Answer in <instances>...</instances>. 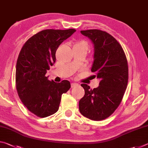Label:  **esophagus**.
Here are the masks:
<instances>
[{"mask_svg":"<svg viewBox=\"0 0 148 148\" xmlns=\"http://www.w3.org/2000/svg\"><path fill=\"white\" fill-rule=\"evenodd\" d=\"M77 84H76V83H72L71 84V87L72 88H73V87H76V86H77Z\"/></svg>","mask_w":148,"mask_h":148,"instance_id":"obj_1","label":"esophagus"}]
</instances>
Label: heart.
Wrapping results in <instances>:
<instances>
[{
  "label": "heart",
  "mask_w": 148,
  "mask_h": 148,
  "mask_svg": "<svg viewBox=\"0 0 148 148\" xmlns=\"http://www.w3.org/2000/svg\"><path fill=\"white\" fill-rule=\"evenodd\" d=\"M81 44H84V45H86V46H87V43H86V42H84V41H78V42H76V43H75L74 46H76V45H81Z\"/></svg>",
  "instance_id": "obj_1"
}]
</instances>
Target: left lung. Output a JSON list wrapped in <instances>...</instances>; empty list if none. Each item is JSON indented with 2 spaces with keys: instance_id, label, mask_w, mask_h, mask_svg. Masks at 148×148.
Returning <instances> with one entry per match:
<instances>
[{
  "instance_id": "8db88e82",
  "label": "left lung",
  "mask_w": 148,
  "mask_h": 148,
  "mask_svg": "<svg viewBox=\"0 0 148 148\" xmlns=\"http://www.w3.org/2000/svg\"><path fill=\"white\" fill-rule=\"evenodd\" d=\"M81 33L94 44L91 72L101 81L93 89L87 84L81 85L85 95L79 102V112L87 118L101 121L111 116L121 103L128 84V62L121 46L111 34L99 29L81 31Z\"/></svg>"
}]
</instances>
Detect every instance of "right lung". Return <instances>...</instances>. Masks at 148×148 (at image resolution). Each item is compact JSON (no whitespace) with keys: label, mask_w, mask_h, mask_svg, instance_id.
I'll return each mask as SVG.
<instances>
[{"label":"right lung","mask_w":148,"mask_h":148,"mask_svg":"<svg viewBox=\"0 0 148 148\" xmlns=\"http://www.w3.org/2000/svg\"><path fill=\"white\" fill-rule=\"evenodd\" d=\"M76 31L46 29L26 41L16 63V86L22 103L39 117H46L58 111L61 96L71 88V83L49 81L45 76L56 62L59 45Z\"/></svg>","instance_id":"add662e5"}]
</instances>
